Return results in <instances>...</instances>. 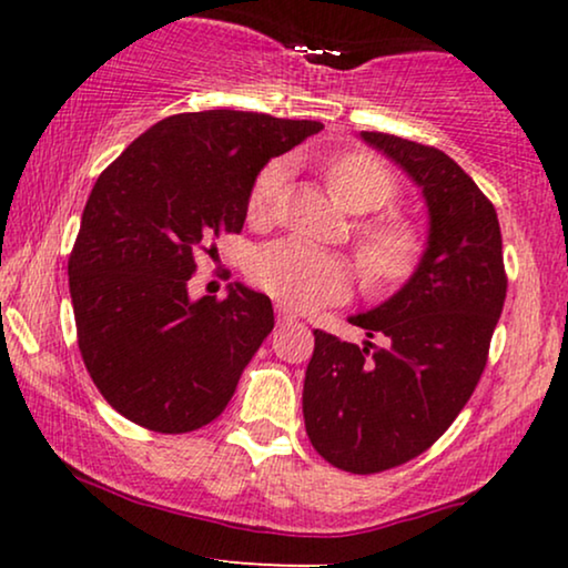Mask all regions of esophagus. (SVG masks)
<instances>
[{"mask_svg": "<svg viewBox=\"0 0 568 568\" xmlns=\"http://www.w3.org/2000/svg\"><path fill=\"white\" fill-rule=\"evenodd\" d=\"M276 317L278 323H292L297 321V313H294L290 305H284V302H276Z\"/></svg>", "mask_w": 568, "mask_h": 568, "instance_id": "1", "label": "esophagus"}]
</instances>
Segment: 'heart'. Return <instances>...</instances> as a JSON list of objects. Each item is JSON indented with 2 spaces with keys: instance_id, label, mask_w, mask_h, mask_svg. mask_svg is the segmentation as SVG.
<instances>
[{
  "instance_id": "b5f03b06",
  "label": "heart",
  "mask_w": 568,
  "mask_h": 568,
  "mask_svg": "<svg viewBox=\"0 0 568 568\" xmlns=\"http://www.w3.org/2000/svg\"><path fill=\"white\" fill-rule=\"evenodd\" d=\"M290 165L268 162L255 175L247 193L253 222L274 220ZM328 189L341 206L354 214H372L398 196V183L383 162L367 152L341 154L325 170ZM364 282L375 292H390L416 274L424 255L422 235L398 216L362 222L354 235ZM253 282L284 305L310 310L348 297L354 290V263L341 253L323 251L297 237H284L258 247L251 258Z\"/></svg>"
}]
</instances>
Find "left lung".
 Returning <instances> with one entry per match:
<instances>
[{
    "mask_svg": "<svg viewBox=\"0 0 568 568\" xmlns=\"http://www.w3.org/2000/svg\"><path fill=\"white\" fill-rule=\"evenodd\" d=\"M362 139L403 168L429 209L416 274L383 305L348 317L383 346L315 331L305 372L302 414L317 455L367 476L426 453L468 403L507 274L496 209L453 158L379 131H362Z\"/></svg>",
    "mask_w": 568,
    "mask_h": 568,
    "instance_id": "obj_1",
    "label": "left lung"
}]
</instances>
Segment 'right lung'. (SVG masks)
I'll return each instance as SVG.
<instances>
[{
  "label": "right lung",
  "mask_w": 568,
  "mask_h": 568,
  "mask_svg": "<svg viewBox=\"0 0 568 568\" xmlns=\"http://www.w3.org/2000/svg\"><path fill=\"white\" fill-rule=\"evenodd\" d=\"M321 129L247 111L178 113L100 173L69 255V294L84 367L129 422L185 434L227 408L274 307L237 282L224 300H191L193 255L243 230L261 168Z\"/></svg>",
  "instance_id": "1"
}]
</instances>
